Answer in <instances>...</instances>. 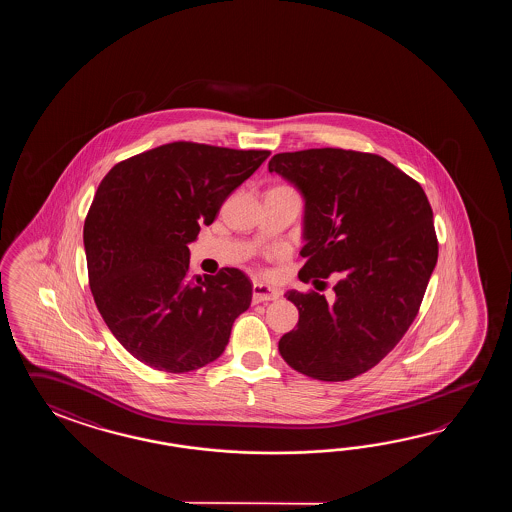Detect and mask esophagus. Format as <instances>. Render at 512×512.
<instances>
[{"mask_svg": "<svg viewBox=\"0 0 512 512\" xmlns=\"http://www.w3.org/2000/svg\"><path fill=\"white\" fill-rule=\"evenodd\" d=\"M278 298H280V291L274 289L271 285H265V283H254L252 285V302L254 304L271 302V300H278Z\"/></svg>", "mask_w": 512, "mask_h": 512, "instance_id": "34e87169", "label": "esophagus"}]
</instances>
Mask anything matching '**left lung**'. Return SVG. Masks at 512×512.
I'll return each instance as SVG.
<instances>
[{"label": "left lung", "instance_id": "8db88e82", "mask_svg": "<svg viewBox=\"0 0 512 512\" xmlns=\"http://www.w3.org/2000/svg\"><path fill=\"white\" fill-rule=\"evenodd\" d=\"M269 172L304 196L298 278H337L329 300L285 294L300 316L280 338V355L307 377L349 381L377 366L417 316L437 263L432 207L417 181L375 153H276Z\"/></svg>", "mask_w": 512, "mask_h": 512}]
</instances>
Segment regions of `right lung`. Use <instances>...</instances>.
Wrapping results in <instances>:
<instances>
[{
	"label": "right lung",
	"mask_w": 512,
	"mask_h": 512,
	"mask_svg": "<svg viewBox=\"0 0 512 512\" xmlns=\"http://www.w3.org/2000/svg\"><path fill=\"white\" fill-rule=\"evenodd\" d=\"M269 155L170 142L115 164L98 185L84 223L89 287L109 331L153 370L214 362L249 309L245 272L190 276L188 243Z\"/></svg>",
	"instance_id": "1"
}]
</instances>
